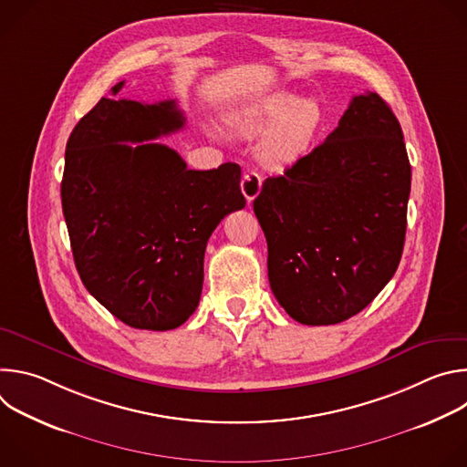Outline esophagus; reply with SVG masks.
I'll return each mask as SVG.
<instances>
[{
	"mask_svg": "<svg viewBox=\"0 0 467 467\" xmlns=\"http://www.w3.org/2000/svg\"><path fill=\"white\" fill-rule=\"evenodd\" d=\"M240 186H242V192H244V195L247 199V203H251L253 199L260 193L262 177L256 171H247V173H244Z\"/></svg>",
	"mask_w": 467,
	"mask_h": 467,
	"instance_id": "34e87169",
	"label": "esophagus"
}]
</instances>
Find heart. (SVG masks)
<instances>
[{
  "mask_svg": "<svg viewBox=\"0 0 467 467\" xmlns=\"http://www.w3.org/2000/svg\"><path fill=\"white\" fill-rule=\"evenodd\" d=\"M321 123L317 101L301 99L292 92L272 94L234 116V125L247 137L266 130L258 142V155L277 168L296 164L312 150Z\"/></svg>",
  "mask_w": 467,
  "mask_h": 467,
  "instance_id": "1",
  "label": "heart"
}]
</instances>
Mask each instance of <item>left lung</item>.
Segmentation results:
<instances>
[{
    "label": "left lung",
    "mask_w": 467,
    "mask_h": 467,
    "mask_svg": "<svg viewBox=\"0 0 467 467\" xmlns=\"http://www.w3.org/2000/svg\"><path fill=\"white\" fill-rule=\"evenodd\" d=\"M410 179L401 125L368 92L323 144L264 181L253 211L272 292L290 317L335 325L377 297L403 254Z\"/></svg>",
    "instance_id": "8db88e82"
}]
</instances>
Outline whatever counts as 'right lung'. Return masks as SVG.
<instances>
[{"label": "right lung", "mask_w": 467, "mask_h": 467, "mask_svg": "<svg viewBox=\"0 0 467 467\" xmlns=\"http://www.w3.org/2000/svg\"><path fill=\"white\" fill-rule=\"evenodd\" d=\"M121 87L72 130L62 213L87 290L132 328L170 330L199 305L213 231L245 207L242 171L234 162L188 170L177 151L153 142L182 129L175 101L116 99Z\"/></svg>", "instance_id": "right-lung-1"}]
</instances>
